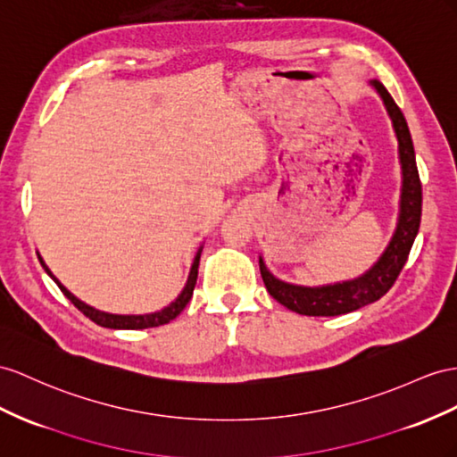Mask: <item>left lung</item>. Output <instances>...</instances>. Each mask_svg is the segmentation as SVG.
<instances>
[{
	"instance_id": "1",
	"label": "left lung",
	"mask_w": 457,
	"mask_h": 457,
	"mask_svg": "<svg viewBox=\"0 0 457 457\" xmlns=\"http://www.w3.org/2000/svg\"><path fill=\"white\" fill-rule=\"evenodd\" d=\"M370 87L378 92L386 112H388L394 133L397 138V152H400L402 163V195H400V214H397L395 231L384 249L380 259L374 262L369 270L347 282H337L328 286H295L278 279L268 270L264 259L259 256L261 276L264 286L278 303H282L289 311L305 314V317H337L351 311H357L369 303L378 301L388 291L400 276L403 264L407 262L409 251L419 233L420 224V206H423V189H420L419 170L415 162V148L411 133L402 110L390 96V92L380 80H370Z\"/></svg>"
}]
</instances>
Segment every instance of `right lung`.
Masks as SVG:
<instances>
[{
  "label": "right lung",
  "mask_w": 457,
  "mask_h": 457,
  "mask_svg": "<svg viewBox=\"0 0 457 457\" xmlns=\"http://www.w3.org/2000/svg\"><path fill=\"white\" fill-rule=\"evenodd\" d=\"M201 253H203V247L196 251L195 254V261L191 264V272H189V278H187V284L183 287L181 294L175 297V301H171L168 307H163L162 311H156V312H148V314H112V312H104V311H98L95 307L87 305L85 301H80L79 297H75L71 291H69L60 279H57L48 266H46L44 259L38 253V261L42 264V268L46 270V274H48L54 282L57 284V287L62 289V294L73 303V305L85 314V317H88L92 322H96L98 326H104V328H113V330H143V328H152V326H160V324H168L170 320H173L178 314L187 307V303L191 301L193 297V289H195V284H196V276H198V261H201Z\"/></svg>",
  "instance_id": "add662e5"
}]
</instances>
